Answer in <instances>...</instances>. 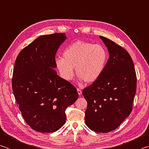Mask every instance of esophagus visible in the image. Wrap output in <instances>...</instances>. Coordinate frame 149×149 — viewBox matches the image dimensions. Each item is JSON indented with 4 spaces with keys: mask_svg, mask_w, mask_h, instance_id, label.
<instances>
[{
    "mask_svg": "<svg viewBox=\"0 0 149 149\" xmlns=\"http://www.w3.org/2000/svg\"><path fill=\"white\" fill-rule=\"evenodd\" d=\"M77 91L78 95H81L82 94V91H81L79 89H77Z\"/></svg>",
    "mask_w": 149,
    "mask_h": 149,
    "instance_id": "esophagus-1",
    "label": "esophagus"
}]
</instances>
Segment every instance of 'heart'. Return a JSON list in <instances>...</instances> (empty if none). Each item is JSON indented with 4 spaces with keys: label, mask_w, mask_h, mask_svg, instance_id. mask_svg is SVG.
<instances>
[{
    "label": "heart",
    "mask_w": 149,
    "mask_h": 149,
    "mask_svg": "<svg viewBox=\"0 0 149 149\" xmlns=\"http://www.w3.org/2000/svg\"><path fill=\"white\" fill-rule=\"evenodd\" d=\"M108 60L104 47L84 41H77L65 48L62 58L55 60V65L63 79L70 81L75 73L86 83L97 81L102 74Z\"/></svg>",
    "instance_id": "heart-1"
}]
</instances>
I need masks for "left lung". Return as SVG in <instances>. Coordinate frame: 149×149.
<instances>
[{"label": "left lung", "instance_id": "obj_1", "mask_svg": "<svg viewBox=\"0 0 149 149\" xmlns=\"http://www.w3.org/2000/svg\"><path fill=\"white\" fill-rule=\"evenodd\" d=\"M109 52L102 74L83 90L87 102L85 124L97 133L114 130L132 110L137 77L130 54L120 45L100 36Z\"/></svg>", "mask_w": 149, "mask_h": 149}]
</instances>
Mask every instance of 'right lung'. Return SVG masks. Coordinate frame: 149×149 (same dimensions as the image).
<instances>
[{
  "mask_svg": "<svg viewBox=\"0 0 149 149\" xmlns=\"http://www.w3.org/2000/svg\"><path fill=\"white\" fill-rule=\"evenodd\" d=\"M65 33L39 37L15 62L12 89L26 122L41 133L56 132L65 122V110L76 101V88L57 75L55 56Z\"/></svg>",
  "mask_w": 149,
  "mask_h": 149,
  "instance_id": "add662e5",
  "label": "right lung"
}]
</instances>
